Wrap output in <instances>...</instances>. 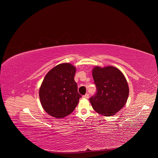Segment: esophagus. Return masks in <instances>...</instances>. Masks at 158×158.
Instances as JSON below:
<instances>
[{"mask_svg": "<svg viewBox=\"0 0 158 158\" xmlns=\"http://www.w3.org/2000/svg\"><path fill=\"white\" fill-rule=\"evenodd\" d=\"M83 98H85V99H89V94L87 93V94H85L84 96H83Z\"/></svg>", "mask_w": 158, "mask_h": 158, "instance_id": "esophagus-1", "label": "esophagus"}]
</instances>
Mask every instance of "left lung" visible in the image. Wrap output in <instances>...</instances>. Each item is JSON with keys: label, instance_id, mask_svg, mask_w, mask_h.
I'll return each instance as SVG.
<instances>
[{"label": "left lung", "instance_id": "obj_1", "mask_svg": "<svg viewBox=\"0 0 158 158\" xmlns=\"http://www.w3.org/2000/svg\"><path fill=\"white\" fill-rule=\"evenodd\" d=\"M93 77L96 93L89 101L93 109L101 115H114L124 106L128 98L129 87L125 77L112 66L95 67Z\"/></svg>", "mask_w": 158, "mask_h": 158}]
</instances>
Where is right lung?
Instances as JSON below:
<instances>
[{
	"instance_id": "obj_1",
	"label": "right lung",
	"mask_w": 158,
	"mask_h": 158,
	"mask_svg": "<svg viewBox=\"0 0 158 158\" xmlns=\"http://www.w3.org/2000/svg\"><path fill=\"white\" fill-rule=\"evenodd\" d=\"M76 68L69 63L60 64L45 76L39 89L44 109L56 118L68 116L75 109L82 97L74 81Z\"/></svg>"
}]
</instances>
